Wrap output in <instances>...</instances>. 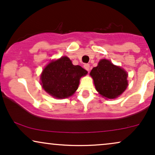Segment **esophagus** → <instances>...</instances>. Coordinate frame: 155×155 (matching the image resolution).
Listing matches in <instances>:
<instances>
[{
    "label": "esophagus",
    "mask_w": 155,
    "mask_h": 155,
    "mask_svg": "<svg viewBox=\"0 0 155 155\" xmlns=\"http://www.w3.org/2000/svg\"><path fill=\"white\" fill-rule=\"evenodd\" d=\"M84 68H85V69L87 70V71H89V69H90V66H89V64H84Z\"/></svg>",
    "instance_id": "34e87169"
}]
</instances>
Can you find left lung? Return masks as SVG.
<instances>
[{
	"label": "left lung",
	"instance_id": "8db88e82",
	"mask_svg": "<svg viewBox=\"0 0 155 155\" xmlns=\"http://www.w3.org/2000/svg\"><path fill=\"white\" fill-rule=\"evenodd\" d=\"M90 75L97 91L108 99H114L121 95L128 85L127 72L107 59L101 60L97 67L92 68Z\"/></svg>",
	"mask_w": 155,
	"mask_h": 155
}]
</instances>
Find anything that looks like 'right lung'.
<instances>
[{"instance_id": "1", "label": "right lung", "mask_w": 155, "mask_h": 155, "mask_svg": "<svg viewBox=\"0 0 155 155\" xmlns=\"http://www.w3.org/2000/svg\"><path fill=\"white\" fill-rule=\"evenodd\" d=\"M87 71L80 66H74L66 56L51 61L41 76L42 87L53 97L63 99L71 96L78 89L80 78Z\"/></svg>"}]
</instances>
